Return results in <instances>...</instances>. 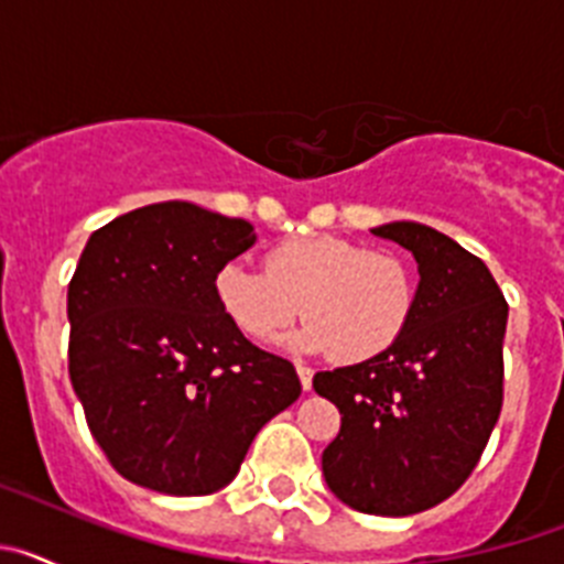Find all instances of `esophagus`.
I'll use <instances>...</instances> for the list:
<instances>
[{
    "label": "esophagus",
    "mask_w": 564,
    "mask_h": 564,
    "mask_svg": "<svg viewBox=\"0 0 564 564\" xmlns=\"http://www.w3.org/2000/svg\"><path fill=\"white\" fill-rule=\"evenodd\" d=\"M296 372H299V381H302V390H311L313 387V370L305 367V364H296Z\"/></svg>",
    "instance_id": "1"
}]
</instances>
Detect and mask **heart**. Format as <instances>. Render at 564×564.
<instances>
[{
  "instance_id": "obj_1",
  "label": "heart",
  "mask_w": 564,
  "mask_h": 564,
  "mask_svg": "<svg viewBox=\"0 0 564 564\" xmlns=\"http://www.w3.org/2000/svg\"><path fill=\"white\" fill-rule=\"evenodd\" d=\"M214 296L251 341H276L293 316L305 318L293 344L327 350L341 364L381 356L410 325L417 299L412 262L390 248L341 237H293L265 253V271L228 262Z\"/></svg>"
}]
</instances>
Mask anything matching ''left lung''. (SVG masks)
Masks as SVG:
<instances>
[{
    "label": "left lung",
    "mask_w": 564,
    "mask_h": 564,
    "mask_svg": "<svg viewBox=\"0 0 564 564\" xmlns=\"http://www.w3.org/2000/svg\"><path fill=\"white\" fill-rule=\"evenodd\" d=\"M417 259L410 325L390 350L313 376L341 412L322 455L333 495L356 511L410 517L475 471L502 410L508 302L482 259L421 223L372 228Z\"/></svg>",
    "instance_id": "obj_1"
}]
</instances>
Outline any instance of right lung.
I'll use <instances>...</instances> for the list:
<instances>
[{
  "label": "right lung",
  "mask_w": 564,
  "mask_h": 564,
  "mask_svg": "<svg viewBox=\"0 0 564 564\" xmlns=\"http://www.w3.org/2000/svg\"><path fill=\"white\" fill-rule=\"evenodd\" d=\"M253 226L169 200L93 231L67 288L69 381L107 460L129 482L203 497L237 477L257 432L302 392L214 296Z\"/></svg>",
  "instance_id": "obj_1"
}]
</instances>
